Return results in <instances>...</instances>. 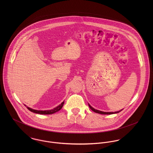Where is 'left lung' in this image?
Segmentation results:
<instances>
[{
    "label": "left lung",
    "instance_id": "obj_1",
    "mask_svg": "<svg viewBox=\"0 0 153 153\" xmlns=\"http://www.w3.org/2000/svg\"><path fill=\"white\" fill-rule=\"evenodd\" d=\"M88 105L89 107V108H91V110H92L94 112H96V113H98V114H117V113H118L120 112V111H121L123 109L120 110V111H116V112H104V111H100V110H97V109H94L93 107H92L89 104H88Z\"/></svg>",
    "mask_w": 153,
    "mask_h": 153
}]
</instances>
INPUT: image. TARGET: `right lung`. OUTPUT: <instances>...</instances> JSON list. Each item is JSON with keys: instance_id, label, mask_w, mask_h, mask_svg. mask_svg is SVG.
I'll use <instances>...</instances> for the list:
<instances>
[{"instance_id": "add662e5", "label": "right lung", "mask_w": 153, "mask_h": 153, "mask_svg": "<svg viewBox=\"0 0 153 153\" xmlns=\"http://www.w3.org/2000/svg\"><path fill=\"white\" fill-rule=\"evenodd\" d=\"M64 104V101L61 104H59L58 106L56 107L55 108H54L53 109H49V110H44V111H42V110H36V109H32L31 108H29L28 107H27L26 105H25L26 108L29 109V111H30L32 112L36 113V114H44V115H47V114H52L53 113H55L58 111H59L60 109H61L63 107Z\"/></svg>"}]
</instances>
